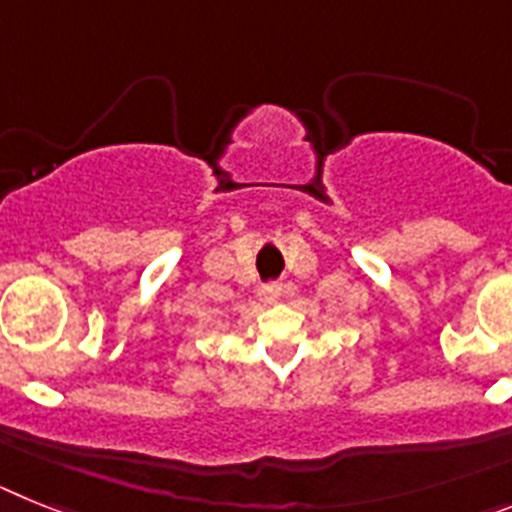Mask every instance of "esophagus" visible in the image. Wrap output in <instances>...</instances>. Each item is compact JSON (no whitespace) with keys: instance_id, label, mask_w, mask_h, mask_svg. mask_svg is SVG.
<instances>
[{"instance_id":"obj_1","label":"esophagus","mask_w":512,"mask_h":512,"mask_svg":"<svg viewBox=\"0 0 512 512\" xmlns=\"http://www.w3.org/2000/svg\"><path fill=\"white\" fill-rule=\"evenodd\" d=\"M283 296V286L281 283H265V286H260V299L262 304H278Z\"/></svg>"}]
</instances>
